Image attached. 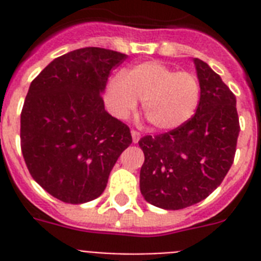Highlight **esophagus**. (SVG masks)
Listing matches in <instances>:
<instances>
[{"label": "esophagus", "instance_id": "obj_1", "mask_svg": "<svg viewBox=\"0 0 261 261\" xmlns=\"http://www.w3.org/2000/svg\"><path fill=\"white\" fill-rule=\"evenodd\" d=\"M131 137H133V142L137 143L141 138V133H138L137 130H131Z\"/></svg>", "mask_w": 261, "mask_h": 261}]
</instances>
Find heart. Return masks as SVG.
I'll return each instance as SVG.
<instances>
[{"instance_id": "obj_1", "label": "heart", "mask_w": 261, "mask_h": 261, "mask_svg": "<svg viewBox=\"0 0 261 261\" xmlns=\"http://www.w3.org/2000/svg\"><path fill=\"white\" fill-rule=\"evenodd\" d=\"M138 98L147 120L159 130H173L190 120L200 100L196 75L177 71L157 61L137 63L123 74L112 75L104 90L111 114L126 119L137 108Z\"/></svg>"}]
</instances>
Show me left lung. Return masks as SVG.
<instances>
[{"label": "left lung", "mask_w": 261, "mask_h": 261, "mask_svg": "<svg viewBox=\"0 0 261 261\" xmlns=\"http://www.w3.org/2000/svg\"><path fill=\"white\" fill-rule=\"evenodd\" d=\"M200 85L196 112L177 128L139 139L145 154L139 187L146 202L180 210L202 202L234 161L240 122L236 96L206 62L195 58Z\"/></svg>", "instance_id": "8db88e82"}]
</instances>
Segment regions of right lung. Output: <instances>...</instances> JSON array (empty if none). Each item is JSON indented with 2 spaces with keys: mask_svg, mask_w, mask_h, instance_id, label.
<instances>
[{
  "mask_svg": "<svg viewBox=\"0 0 261 261\" xmlns=\"http://www.w3.org/2000/svg\"><path fill=\"white\" fill-rule=\"evenodd\" d=\"M126 54L100 47L70 51L31 83L20 120L31 176L54 198L81 204L106 190L130 128L104 108L101 93Z\"/></svg>",
  "mask_w": 261,
  "mask_h": 261,
  "instance_id": "add662e5",
  "label": "right lung"
}]
</instances>
